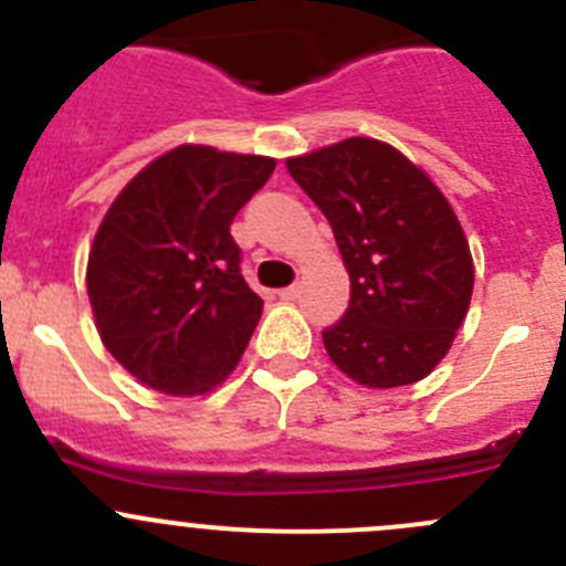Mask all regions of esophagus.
<instances>
[{
    "instance_id": "1",
    "label": "esophagus",
    "mask_w": 566,
    "mask_h": 566,
    "mask_svg": "<svg viewBox=\"0 0 566 566\" xmlns=\"http://www.w3.org/2000/svg\"><path fill=\"white\" fill-rule=\"evenodd\" d=\"M279 295H282L284 301H295L301 295V287H298V284H290V287L279 290Z\"/></svg>"
}]
</instances>
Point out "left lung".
Instances as JSON below:
<instances>
[{
    "instance_id": "1",
    "label": "left lung",
    "mask_w": 566,
    "mask_h": 566,
    "mask_svg": "<svg viewBox=\"0 0 566 566\" xmlns=\"http://www.w3.org/2000/svg\"><path fill=\"white\" fill-rule=\"evenodd\" d=\"M287 171L328 218L350 276L348 310L323 332L326 354L365 387L429 376L473 295V256L453 207L409 157L373 137L290 157Z\"/></svg>"
}]
</instances>
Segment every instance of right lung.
I'll list each match as a JSON object with an SVG mask.
<instances>
[{"label": "right lung", "instance_id": "obj_1", "mask_svg": "<svg viewBox=\"0 0 566 566\" xmlns=\"http://www.w3.org/2000/svg\"><path fill=\"white\" fill-rule=\"evenodd\" d=\"M273 168V157L185 144L109 205L87 256V298L104 348L146 387L190 398L238 367L262 298L229 227Z\"/></svg>", "mask_w": 566, "mask_h": 566}]
</instances>
